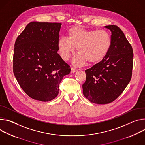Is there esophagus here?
Masks as SVG:
<instances>
[{
  "mask_svg": "<svg viewBox=\"0 0 145 145\" xmlns=\"http://www.w3.org/2000/svg\"><path fill=\"white\" fill-rule=\"evenodd\" d=\"M76 70L75 68L72 67V68L71 69V73H74V72H76Z\"/></svg>",
  "mask_w": 145,
  "mask_h": 145,
  "instance_id": "obj_1",
  "label": "esophagus"
}]
</instances>
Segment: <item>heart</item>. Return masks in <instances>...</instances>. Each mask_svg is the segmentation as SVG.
I'll return each mask as SVG.
<instances>
[{"label": "heart", "mask_w": 145, "mask_h": 145, "mask_svg": "<svg viewBox=\"0 0 145 145\" xmlns=\"http://www.w3.org/2000/svg\"><path fill=\"white\" fill-rule=\"evenodd\" d=\"M68 38H60L57 48L61 58L68 60L75 51L77 52L72 59L75 66H81L88 61L97 64L103 60L112 47V37L108 31L96 29H86L74 26L68 30Z\"/></svg>", "instance_id": "b5f03b06"}]
</instances>
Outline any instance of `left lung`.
I'll use <instances>...</instances> for the list:
<instances>
[{
  "instance_id": "obj_1",
  "label": "left lung",
  "mask_w": 145,
  "mask_h": 145,
  "mask_svg": "<svg viewBox=\"0 0 145 145\" xmlns=\"http://www.w3.org/2000/svg\"><path fill=\"white\" fill-rule=\"evenodd\" d=\"M104 27L111 31L112 47L106 57L85 70L83 94L91 103L105 104L115 100L130 82L133 51L122 30L117 26Z\"/></svg>"
}]
</instances>
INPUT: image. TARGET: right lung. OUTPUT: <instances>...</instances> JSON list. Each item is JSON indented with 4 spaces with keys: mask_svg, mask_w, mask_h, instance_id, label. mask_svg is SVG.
I'll return each instance as SVG.
<instances>
[{
    "mask_svg": "<svg viewBox=\"0 0 145 145\" xmlns=\"http://www.w3.org/2000/svg\"><path fill=\"white\" fill-rule=\"evenodd\" d=\"M61 26L31 22L15 41L14 74L22 90L34 100L54 99L63 76L70 72V66L57 54Z\"/></svg>",
    "mask_w": 145,
    "mask_h": 145,
    "instance_id": "add662e5",
    "label": "right lung"
}]
</instances>
